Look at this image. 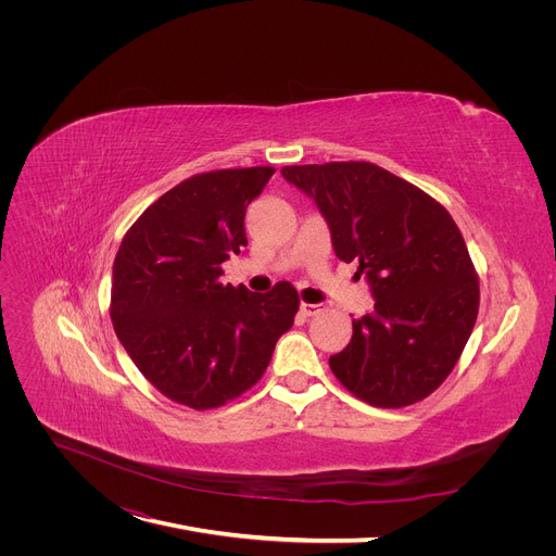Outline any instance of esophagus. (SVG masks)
<instances>
[{
    "mask_svg": "<svg viewBox=\"0 0 556 556\" xmlns=\"http://www.w3.org/2000/svg\"><path fill=\"white\" fill-rule=\"evenodd\" d=\"M302 313L306 315V317H313V315H319L325 311V304H308V302H302Z\"/></svg>",
    "mask_w": 556,
    "mask_h": 556,
    "instance_id": "obj_1",
    "label": "esophagus"
}]
</instances>
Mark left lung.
<instances>
[{
    "mask_svg": "<svg viewBox=\"0 0 556 556\" xmlns=\"http://www.w3.org/2000/svg\"><path fill=\"white\" fill-rule=\"evenodd\" d=\"M329 223L336 256L358 261L374 313L329 358L338 381L376 407L413 405L459 361L480 306V281L444 204L371 162L283 166Z\"/></svg>",
    "mask_w": 556,
    "mask_h": 556,
    "instance_id": "1",
    "label": "left lung"
}]
</instances>
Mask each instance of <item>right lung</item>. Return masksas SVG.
Returning a JSON list of instances; mask_svg holds the SVG:
<instances>
[{
  "label": "right lung",
  "instance_id": "1",
  "mask_svg": "<svg viewBox=\"0 0 556 556\" xmlns=\"http://www.w3.org/2000/svg\"><path fill=\"white\" fill-rule=\"evenodd\" d=\"M273 173L250 166L191 175L132 223L114 256L116 338L153 388L193 410L256 386L300 311L288 281L266 295L220 283L223 261L248 245V204Z\"/></svg>",
  "mask_w": 556,
  "mask_h": 556
}]
</instances>
